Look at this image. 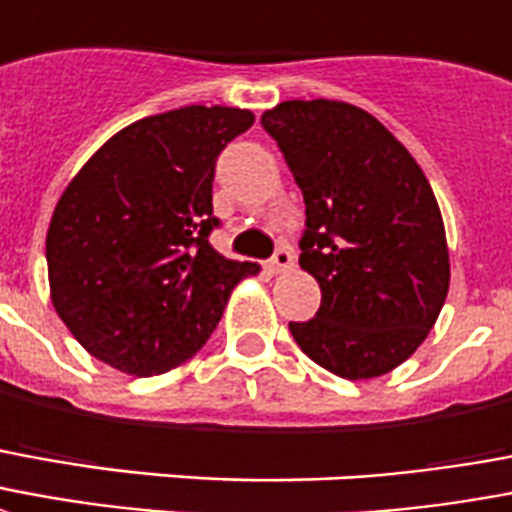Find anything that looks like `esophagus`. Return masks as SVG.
<instances>
[{
    "mask_svg": "<svg viewBox=\"0 0 512 512\" xmlns=\"http://www.w3.org/2000/svg\"><path fill=\"white\" fill-rule=\"evenodd\" d=\"M290 266H293V249H290V246H279L274 252V257H271L268 268H271L274 274H282V271H287Z\"/></svg>",
    "mask_w": 512,
    "mask_h": 512,
    "instance_id": "1",
    "label": "esophagus"
}]
</instances>
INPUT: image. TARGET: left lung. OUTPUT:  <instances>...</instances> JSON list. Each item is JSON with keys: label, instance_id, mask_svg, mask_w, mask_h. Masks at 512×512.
Here are the masks:
<instances>
[{"label": "left lung", "instance_id": "1", "mask_svg": "<svg viewBox=\"0 0 512 512\" xmlns=\"http://www.w3.org/2000/svg\"><path fill=\"white\" fill-rule=\"evenodd\" d=\"M260 121L304 192L298 263L323 293L290 333L336 377H382L418 350L448 298V241L429 179L350 102L287 100Z\"/></svg>", "mask_w": 512, "mask_h": 512}]
</instances>
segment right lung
<instances>
[{
    "instance_id": "1",
    "label": "right lung",
    "mask_w": 512,
    "mask_h": 512,
    "mask_svg": "<svg viewBox=\"0 0 512 512\" xmlns=\"http://www.w3.org/2000/svg\"><path fill=\"white\" fill-rule=\"evenodd\" d=\"M255 113L187 105L116 132L56 203L45 236L51 301L86 352L135 377L189 361L257 263L208 244L214 165Z\"/></svg>"
}]
</instances>
